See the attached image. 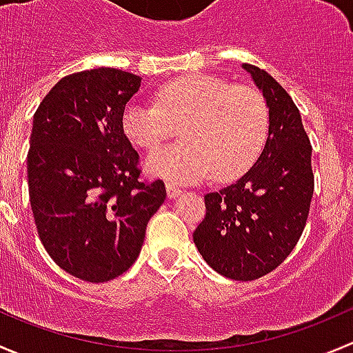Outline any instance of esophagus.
Segmentation results:
<instances>
[{"mask_svg": "<svg viewBox=\"0 0 353 353\" xmlns=\"http://www.w3.org/2000/svg\"><path fill=\"white\" fill-rule=\"evenodd\" d=\"M166 194H168L170 199H175V197H178V195L181 194V188H178V187H175V185H172V183H166Z\"/></svg>", "mask_w": 353, "mask_h": 353, "instance_id": "esophagus-1", "label": "esophagus"}]
</instances>
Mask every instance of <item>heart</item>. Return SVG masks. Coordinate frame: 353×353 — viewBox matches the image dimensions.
Returning a JSON list of instances; mask_svg holds the SVG:
<instances>
[{"label":"heart","instance_id":"1","mask_svg":"<svg viewBox=\"0 0 353 353\" xmlns=\"http://www.w3.org/2000/svg\"><path fill=\"white\" fill-rule=\"evenodd\" d=\"M268 108L250 86H230L214 76L188 74L156 92V105L132 100L121 117L123 136L154 150L180 125L181 143L148 156L151 175L187 183L209 176L230 180L256 161L267 143Z\"/></svg>","mask_w":353,"mask_h":353}]
</instances>
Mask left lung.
Segmentation results:
<instances>
[{
    "label": "left lung",
    "mask_w": 353,
    "mask_h": 353,
    "mask_svg": "<svg viewBox=\"0 0 353 353\" xmlns=\"http://www.w3.org/2000/svg\"><path fill=\"white\" fill-rule=\"evenodd\" d=\"M268 107V137L238 181L205 197L194 231L203 260L232 281H255L279 267L299 241L314 190L311 143L299 108L263 69L243 64Z\"/></svg>",
    "instance_id": "1"
}]
</instances>
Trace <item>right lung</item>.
I'll return each instance as SVG.
<instances>
[{"instance_id": "obj_1", "label": "right lung", "mask_w": 353, "mask_h": 353, "mask_svg": "<svg viewBox=\"0 0 353 353\" xmlns=\"http://www.w3.org/2000/svg\"><path fill=\"white\" fill-rule=\"evenodd\" d=\"M139 86V76L122 69L74 72L34 115L27 176L39 238L63 270L86 282L132 267L166 199L161 180H141L139 154L122 132Z\"/></svg>"}]
</instances>
